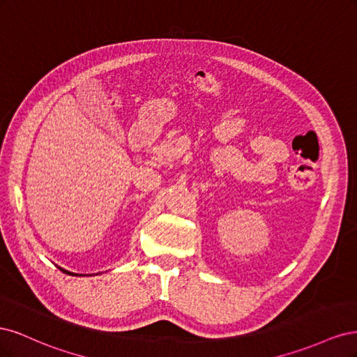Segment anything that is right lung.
I'll return each mask as SVG.
<instances>
[{"instance_id":"1","label":"right lung","mask_w":357,"mask_h":357,"mask_svg":"<svg viewBox=\"0 0 357 357\" xmlns=\"http://www.w3.org/2000/svg\"><path fill=\"white\" fill-rule=\"evenodd\" d=\"M62 273H66V274H70V275H77V274H73V273H70V271H66V269H62V268H59Z\"/></svg>"}]
</instances>
